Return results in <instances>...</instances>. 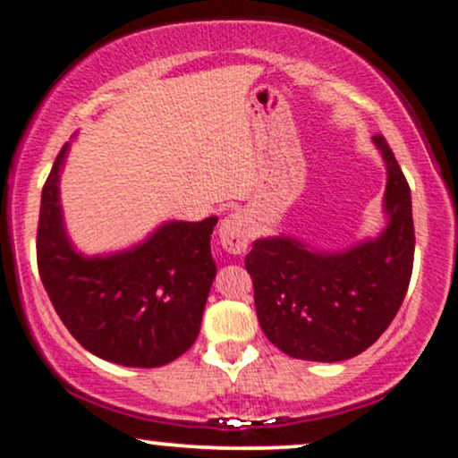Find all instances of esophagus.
I'll return each mask as SVG.
<instances>
[{
  "label": "esophagus",
  "instance_id": "34e87169",
  "mask_svg": "<svg viewBox=\"0 0 458 458\" xmlns=\"http://www.w3.org/2000/svg\"><path fill=\"white\" fill-rule=\"evenodd\" d=\"M251 239V222L243 211L230 213L219 224V243L228 254H243Z\"/></svg>",
  "mask_w": 458,
  "mask_h": 458
}]
</instances>
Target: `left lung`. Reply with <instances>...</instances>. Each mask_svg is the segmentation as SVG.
Returning <instances> with one entry per match:
<instances>
[{"mask_svg":"<svg viewBox=\"0 0 458 458\" xmlns=\"http://www.w3.org/2000/svg\"><path fill=\"white\" fill-rule=\"evenodd\" d=\"M386 163V228L343 251H318L295 236L256 239L245 256L259 323L297 360L343 361L375 344L396 317L413 269V215L407 178L387 141L372 138Z\"/></svg>","mask_w":458,"mask_h":458,"instance_id":"obj_1","label":"left lung"}]
</instances>
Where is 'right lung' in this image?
<instances>
[{"instance_id": "obj_1", "label": "right lung", "mask_w": 458, "mask_h": 458, "mask_svg": "<svg viewBox=\"0 0 458 458\" xmlns=\"http://www.w3.org/2000/svg\"><path fill=\"white\" fill-rule=\"evenodd\" d=\"M60 150L40 198L38 273L57 317L83 349L131 368L174 361L196 343L211 291L217 217L161 224L127 250L86 256L68 239L60 204Z\"/></svg>"}]
</instances>
